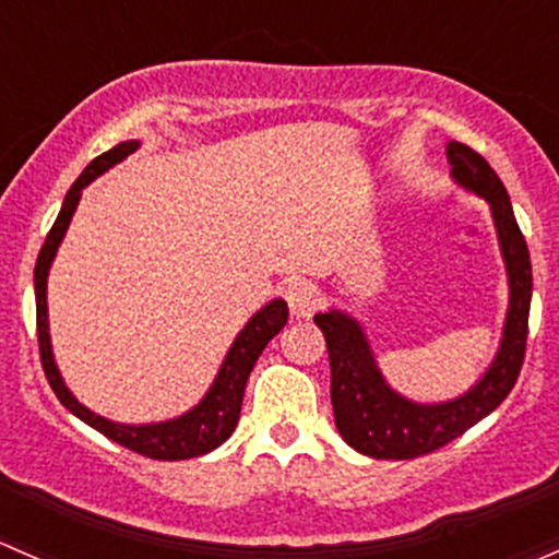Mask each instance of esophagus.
Here are the masks:
<instances>
[{
	"label": "esophagus",
	"mask_w": 559,
	"mask_h": 559,
	"mask_svg": "<svg viewBox=\"0 0 559 559\" xmlns=\"http://www.w3.org/2000/svg\"><path fill=\"white\" fill-rule=\"evenodd\" d=\"M285 301L296 318H312V314L320 309L322 296L312 282L293 280V282H287V287H285Z\"/></svg>",
	"instance_id": "34e87169"
}]
</instances>
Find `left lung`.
<instances>
[{"label":"left lung","instance_id":"8db88e82","mask_svg":"<svg viewBox=\"0 0 559 559\" xmlns=\"http://www.w3.org/2000/svg\"><path fill=\"white\" fill-rule=\"evenodd\" d=\"M447 158L452 164L454 180L479 193L492 206L511 285L503 344L490 371L471 393L450 404L419 406L395 395L384 384L358 322L342 312L314 314L331 360V404L338 433L353 450L377 460H412L450 444L503 404L525 364L533 290L527 241L516 226L509 193L492 166L463 142H450Z\"/></svg>","mask_w":559,"mask_h":559}]
</instances>
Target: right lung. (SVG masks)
<instances>
[{"mask_svg":"<svg viewBox=\"0 0 559 559\" xmlns=\"http://www.w3.org/2000/svg\"><path fill=\"white\" fill-rule=\"evenodd\" d=\"M136 151V142H120L112 151L96 155L88 166L83 169V175L74 180V186L69 188L64 206H61L59 217H56L53 228L48 231L43 250H39L37 266H34V293H37V342H39V360H43V371L48 377L50 388H53L56 399L64 404L74 417L83 419L85 425H91L94 430H99L102 436H107L115 444L126 447V450L142 454V457L151 460H188L199 457V454L212 452L215 447H221L228 436L234 433L239 423L241 412V399H245L247 379H250L252 366L261 358L263 347L272 342L274 336L282 331V325L287 322V304L285 301H272L269 307H263L245 325V331L239 333L237 342H234L231 353H228L226 364H223L221 373H217L215 384L206 393V399L201 401L193 412H188L186 417L171 419V423H158V425H115L109 419L99 417V414L88 412L85 406H80L72 399V393L64 388L59 377V368L53 364V353H50V338H48V301H45V285H48V269L53 263L56 250H59L61 239H64L69 221L74 215V206L80 201V191L88 186L94 177H99L102 171L109 169L112 164L123 160L126 155Z\"/></svg>","mask_w":559,"mask_h":559,"instance_id":"right-lung-1","label":"right lung"}]
</instances>
